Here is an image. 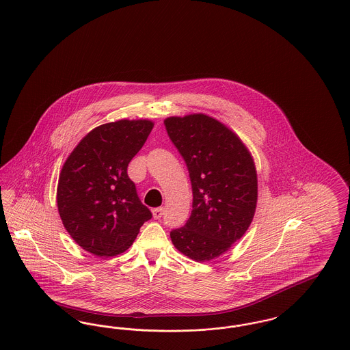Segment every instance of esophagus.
<instances>
[{"mask_svg": "<svg viewBox=\"0 0 350 350\" xmlns=\"http://www.w3.org/2000/svg\"><path fill=\"white\" fill-rule=\"evenodd\" d=\"M152 214H153L154 219H160L164 214V208L163 207H156V208L152 210Z\"/></svg>", "mask_w": 350, "mask_h": 350, "instance_id": "34e87169", "label": "esophagus"}]
</instances>
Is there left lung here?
Returning a JSON list of instances; mask_svg holds the SVG:
<instances>
[{"instance_id":"8db88e82","label":"left lung","mask_w":350,"mask_h":350,"mask_svg":"<svg viewBox=\"0 0 350 350\" xmlns=\"http://www.w3.org/2000/svg\"><path fill=\"white\" fill-rule=\"evenodd\" d=\"M183 156L193 189V210L183 227L170 231L174 247L198 262L230 250L252 223L257 174L250 150L214 118L204 114L164 120Z\"/></svg>"}]
</instances>
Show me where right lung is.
I'll return each instance as SVG.
<instances>
[{
    "mask_svg": "<svg viewBox=\"0 0 350 350\" xmlns=\"http://www.w3.org/2000/svg\"><path fill=\"white\" fill-rule=\"evenodd\" d=\"M153 123L122 119L96 127L69 154L59 176L57 208L70 237L100 257L129 250L152 213L127 174Z\"/></svg>",
    "mask_w": 350,
    "mask_h": 350,
    "instance_id": "add662e5",
    "label": "right lung"
}]
</instances>
